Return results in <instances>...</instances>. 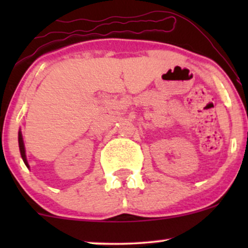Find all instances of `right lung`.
Returning <instances> with one entry per match:
<instances>
[{
    "label": "right lung",
    "mask_w": 248,
    "mask_h": 248,
    "mask_svg": "<svg viewBox=\"0 0 248 248\" xmlns=\"http://www.w3.org/2000/svg\"><path fill=\"white\" fill-rule=\"evenodd\" d=\"M18 146H19V153H21L22 160L25 163V166L29 168V163H28L27 160V155H25V147H24V141H23V136H22V132L21 129L18 130Z\"/></svg>",
    "instance_id": "right-lung-1"
}]
</instances>
